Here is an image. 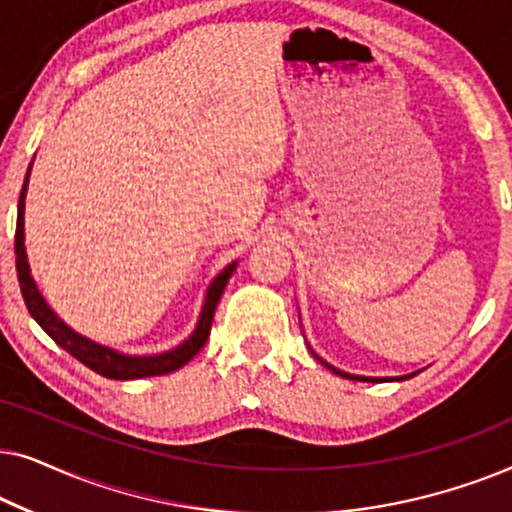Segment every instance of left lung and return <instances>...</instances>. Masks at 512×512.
<instances>
[{"label":"left lung","mask_w":512,"mask_h":512,"mask_svg":"<svg viewBox=\"0 0 512 512\" xmlns=\"http://www.w3.org/2000/svg\"><path fill=\"white\" fill-rule=\"evenodd\" d=\"M314 354V352H312ZM314 356H317V354H314ZM317 359H319V363H324V366L328 368V370H331V373H335V375H340V377H347V380H361V382H366V380H370V382H377V380H387V377H363V375H352V373H345V370H340V368H335V366H331V363H328V361H324V359H321V356H317ZM417 373H419V370H417ZM417 373H410V375H401V377H389V380H398V382H401V380H410V377H415Z\"/></svg>","instance_id":"obj_1"}]
</instances>
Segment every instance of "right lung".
Listing matches in <instances>:
<instances>
[{
	"label": "right lung",
	"mask_w": 512,
	"mask_h": 512,
	"mask_svg": "<svg viewBox=\"0 0 512 512\" xmlns=\"http://www.w3.org/2000/svg\"><path fill=\"white\" fill-rule=\"evenodd\" d=\"M30 172L32 163L27 167L23 188H20L18 198V221H16V270H18V282L20 291H23L25 305L30 310L32 319L44 328V331L51 335V338L58 342V345L79 359L83 366H88L95 373L102 377H109V380H139V377H153V375H167L186 366L188 361L193 359L195 354L205 347L209 338V331H212V319L214 310L219 305V298L223 289H226L230 275H233L237 268V261L228 263L219 275H216L212 282H209L205 291V300H202V310L198 317V324H195L193 333L181 342V345L167 349V352L160 354H123L114 347L100 345V342L86 338V335L76 333L72 326H67L58 314L53 312V307L46 303V298L41 296L37 282H34L30 261H27L25 251V195L27 186H30Z\"/></svg>",
	"instance_id": "1"
}]
</instances>
